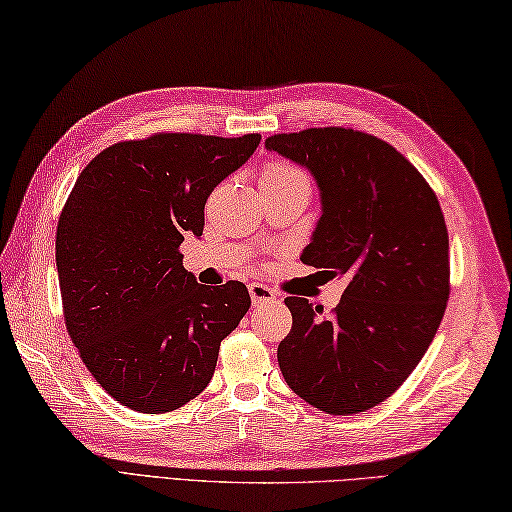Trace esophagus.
Returning a JSON list of instances; mask_svg holds the SVG:
<instances>
[{
	"label": "esophagus",
	"instance_id": "34e87169",
	"mask_svg": "<svg viewBox=\"0 0 512 512\" xmlns=\"http://www.w3.org/2000/svg\"><path fill=\"white\" fill-rule=\"evenodd\" d=\"M249 296H252L254 307H263V305H271V302H276L274 289H269L267 285H260V283L249 285Z\"/></svg>",
	"mask_w": 512,
	"mask_h": 512
}]
</instances>
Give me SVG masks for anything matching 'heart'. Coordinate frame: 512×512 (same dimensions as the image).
Segmentation results:
<instances>
[{"label":"heart","mask_w":512,"mask_h":512,"mask_svg":"<svg viewBox=\"0 0 512 512\" xmlns=\"http://www.w3.org/2000/svg\"><path fill=\"white\" fill-rule=\"evenodd\" d=\"M260 183H271V185H307V176L302 174L296 165L285 163V161H274L269 163L263 170V179Z\"/></svg>","instance_id":"b5f03b06"}]
</instances>
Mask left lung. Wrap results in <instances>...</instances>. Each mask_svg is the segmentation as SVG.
Segmentation results:
<instances>
[{
	"label": "left lung",
	"mask_w": 512,
	"mask_h": 512,
	"mask_svg": "<svg viewBox=\"0 0 512 512\" xmlns=\"http://www.w3.org/2000/svg\"><path fill=\"white\" fill-rule=\"evenodd\" d=\"M307 168L322 216L300 260L347 278L338 307L289 296L291 331L278 344L289 389L331 415L369 411L402 387L440 327L451 267L431 185L378 137L309 128L265 141Z\"/></svg>",
	"instance_id": "8db88e82"
}]
</instances>
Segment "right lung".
<instances>
[{"label": "right lung", "mask_w": 512, "mask_h": 512, "mask_svg": "<svg viewBox=\"0 0 512 512\" xmlns=\"http://www.w3.org/2000/svg\"><path fill=\"white\" fill-rule=\"evenodd\" d=\"M260 134L159 132L99 152L57 225L66 329L103 391L139 413H170L210 384L221 342L252 298L238 280L198 285L179 252L205 203L254 154Z\"/></svg>", "instance_id": "obj_1"}]
</instances>
